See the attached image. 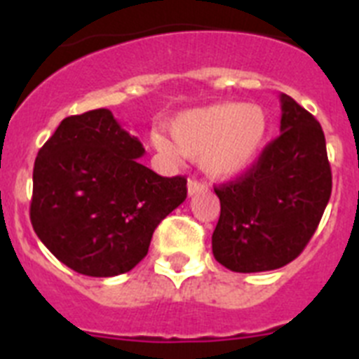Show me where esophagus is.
<instances>
[{"mask_svg":"<svg viewBox=\"0 0 359 359\" xmlns=\"http://www.w3.org/2000/svg\"><path fill=\"white\" fill-rule=\"evenodd\" d=\"M187 189H189V196H194V194H199V192H205L207 187H205V183L198 182V180H189Z\"/></svg>","mask_w":359,"mask_h":359,"instance_id":"1","label":"esophagus"}]
</instances>
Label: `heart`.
<instances>
[{
	"label": "heart",
	"instance_id": "obj_1",
	"mask_svg": "<svg viewBox=\"0 0 359 359\" xmlns=\"http://www.w3.org/2000/svg\"><path fill=\"white\" fill-rule=\"evenodd\" d=\"M170 140L152 136L160 154L176 160L183 154L201 160L212 177L228 180L248 170L268 138V116L259 106L217 102L187 109L167 126Z\"/></svg>",
	"mask_w": 359,
	"mask_h": 359
}]
</instances>
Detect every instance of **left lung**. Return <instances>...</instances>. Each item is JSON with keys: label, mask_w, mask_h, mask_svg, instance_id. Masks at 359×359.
<instances>
[{"label": "left lung", "mask_w": 359, "mask_h": 359, "mask_svg": "<svg viewBox=\"0 0 359 359\" xmlns=\"http://www.w3.org/2000/svg\"><path fill=\"white\" fill-rule=\"evenodd\" d=\"M280 135L233 182L215 187L221 215L212 233L215 261L237 273L294 261L318 228L332 190L318 120L280 95Z\"/></svg>", "instance_id": "1"}]
</instances>
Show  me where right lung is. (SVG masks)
Segmentation results:
<instances>
[{
  "instance_id": "right-lung-1",
  "label": "right lung",
  "mask_w": 359,
  "mask_h": 359,
  "mask_svg": "<svg viewBox=\"0 0 359 359\" xmlns=\"http://www.w3.org/2000/svg\"><path fill=\"white\" fill-rule=\"evenodd\" d=\"M144 152L109 109L68 116L37 152L32 226L73 271H131L158 224L185 201V177L147 169L138 160Z\"/></svg>"
}]
</instances>
